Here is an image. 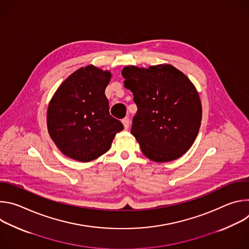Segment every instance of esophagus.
Instances as JSON below:
<instances>
[{"instance_id":"esophagus-1","label":"esophagus","mask_w":249,"mask_h":249,"mask_svg":"<svg viewBox=\"0 0 249 249\" xmlns=\"http://www.w3.org/2000/svg\"><path fill=\"white\" fill-rule=\"evenodd\" d=\"M122 123H123V125H124V128H125V129H128V128H129V124H130V119H129V117L123 118V119H122Z\"/></svg>"}]
</instances>
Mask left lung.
<instances>
[{
	"mask_svg": "<svg viewBox=\"0 0 249 249\" xmlns=\"http://www.w3.org/2000/svg\"><path fill=\"white\" fill-rule=\"evenodd\" d=\"M125 88L138 110L131 133L143 154L158 162L174 160L195 141L202 120L199 94L190 80L171 65L122 70Z\"/></svg>",
	"mask_w": 249,
	"mask_h": 249,
	"instance_id": "left-lung-1",
	"label": "left lung"
}]
</instances>
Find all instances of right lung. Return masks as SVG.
<instances>
[{"instance_id":"1","label":"right lung","mask_w":249,"mask_h":249,"mask_svg":"<svg viewBox=\"0 0 249 249\" xmlns=\"http://www.w3.org/2000/svg\"><path fill=\"white\" fill-rule=\"evenodd\" d=\"M108 71L81 68L59 87L47 110L48 132L67 157L90 161L107 152L123 124L109 113L104 94Z\"/></svg>"}]
</instances>
